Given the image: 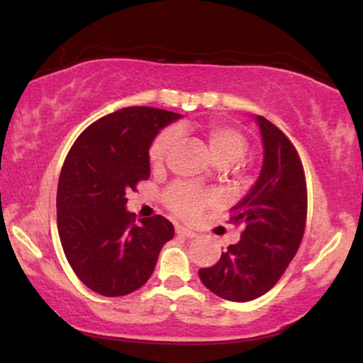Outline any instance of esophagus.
I'll use <instances>...</instances> for the list:
<instances>
[{
	"instance_id": "1",
	"label": "esophagus",
	"mask_w": 363,
	"mask_h": 363,
	"mask_svg": "<svg viewBox=\"0 0 363 363\" xmlns=\"http://www.w3.org/2000/svg\"><path fill=\"white\" fill-rule=\"evenodd\" d=\"M176 233H177V235L186 237V238L196 237V233L194 230H190V229H187V227H182V225H177L176 227Z\"/></svg>"
}]
</instances>
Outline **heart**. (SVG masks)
<instances>
[{
  "label": "heart",
  "instance_id": "heart-1",
  "mask_svg": "<svg viewBox=\"0 0 363 363\" xmlns=\"http://www.w3.org/2000/svg\"><path fill=\"white\" fill-rule=\"evenodd\" d=\"M177 130L186 134H195L199 136L208 147V152L214 163L232 164L243 157L247 150V138L232 126L220 125V123H196V121H184L177 126ZM177 139V131L174 128L163 130L153 139L149 149V160L153 168H162L164 160H167L171 147L174 145ZM168 208L177 216L184 219H194L199 214L216 205V196L213 192L200 189L192 184H177L171 187L164 195Z\"/></svg>",
  "mask_w": 363,
  "mask_h": 363
}]
</instances>
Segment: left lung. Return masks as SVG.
<instances>
[{
    "mask_svg": "<svg viewBox=\"0 0 363 363\" xmlns=\"http://www.w3.org/2000/svg\"><path fill=\"white\" fill-rule=\"evenodd\" d=\"M262 139V167L250 192L232 208L233 223H243L240 240L211 267L200 269L203 285L218 296L245 303L277 284L303 240L307 190L294 149L274 123L256 115Z\"/></svg>",
    "mask_w": 363,
    "mask_h": 363,
    "instance_id": "left-lung-1",
    "label": "left lung"
}]
</instances>
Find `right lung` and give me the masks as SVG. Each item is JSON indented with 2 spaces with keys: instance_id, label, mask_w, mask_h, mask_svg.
<instances>
[{
  "instance_id": "1",
  "label": "right lung",
  "mask_w": 363,
  "mask_h": 363,
  "mask_svg": "<svg viewBox=\"0 0 363 363\" xmlns=\"http://www.w3.org/2000/svg\"><path fill=\"white\" fill-rule=\"evenodd\" d=\"M179 118L162 108H120L86 128L65 158L57 186L60 243L78 279L102 296L143 286L174 237L160 214L136 223L126 192L150 176L153 139Z\"/></svg>"
}]
</instances>
